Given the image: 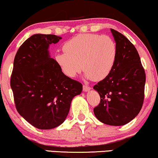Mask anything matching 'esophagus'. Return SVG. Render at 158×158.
<instances>
[{
	"label": "esophagus",
	"mask_w": 158,
	"mask_h": 158,
	"mask_svg": "<svg viewBox=\"0 0 158 158\" xmlns=\"http://www.w3.org/2000/svg\"><path fill=\"white\" fill-rule=\"evenodd\" d=\"M89 90H90V87H89V86L84 85H83V91L84 92H87V91H89Z\"/></svg>",
	"instance_id": "34e87169"
}]
</instances>
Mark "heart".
<instances>
[{"mask_svg": "<svg viewBox=\"0 0 158 158\" xmlns=\"http://www.w3.org/2000/svg\"><path fill=\"white\" fill-rule=\"evenodd\" d=\"M65 52L55 55V60L67 77H77L84 69L87 79L99 81L112 70L117 57V46L108 35L82 33L63 45Z\"/></svg>", "mask_w": 158, "mask_h": 158, "instance_id": "b5f03b06", "label": "heart"}]
</instances>
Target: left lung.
Wrapping results in <instances>:
<instances>
[{"label":"left lung","mask_w":158,"mask_h":158,"mask_svg":"<svg viewBox=\"0 0 158 158\" xmlns=\"http://www.w3.org/2000/svg\"><path fill=\"white\" fill-rule=\"evenodd\" d=\"M111 32L117 46V57L111 73L93 87L101 97L93 111L101 123L121 126L141 111L146 75L134 45L118 31L111 29Z\"/></svg>","instance_id":"left-lung-1"}]
</instances>
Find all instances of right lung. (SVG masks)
<instances>
[{
  "label": "right lung",
  "instance_id": "1",
  "mask_svg": "<svg viewBox=\"0 0 158 158\" xmlns=\"http://www.w3.org/2000/svg\"><path fill=\"white\" fill-rule=\"evenodd\" d=\"M60 39L55 35H33L20 46L14 60L10 84L16 109L41 130L61 125L72 99L82 91V85L65 76L49 55V45Z\"/></svg>",
  "mask_w": 158,
  "mask_h": 158
}]
</instances>
